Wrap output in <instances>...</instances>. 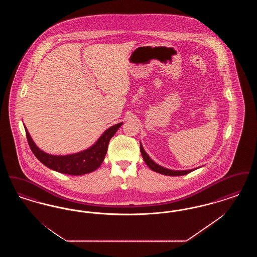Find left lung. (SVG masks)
Instances as JSON below:
<instances>
[{
	"instance_id": "1",
	"label": "left lung",
	"mask_w": 257,
	"mask_h": 257,
	"mask_svg": "<svg viewBox=\"0 0 257 257\" xmlns=\"http://www.w3.org/2000/svg\"><path fill=\"white\" fill-rule=\"evenodd\" d=\"M141 152H142V155H143V158L145 160L146 164L149 167L150 170H152L153 171H156L158 173L161 174H164V175H170V176H179V175H185V174H188L189 172L191 171H195V170H189V171H172V170H169V169H166L162 166H159L158 164H156L154 161H152V159L147 155V152L145 151L144 147L141 144Z\"/></svg>"
}]
</instances>
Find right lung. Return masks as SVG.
Masks as SVG:
<instances>
[{
    "instance_id": "obj_1",
    "label": "right lung",
    "mask_w": 257,
    "mask_h": 257,
    "mask_svg": "<svg viewBox=\"0 0 257 257\" xmlns=\"http://www.w3.org/2000/svg\"><path fill=\"white\" fill-rule=\"evenodd\" d=\"M121 125L122 122L118 123L107 129L98 139L97 142L92 147L87 148L86 150L63 156L51 155L42 151L34 143L26 126L25 131L29 146L31 147L33 153L43 165H45L47 168L53 171H58L61 173H65L69 175H83L97 170L101 166L107 153L108 145L110 139L115 134V132Z\"/></svg>"
}]
</instances>
